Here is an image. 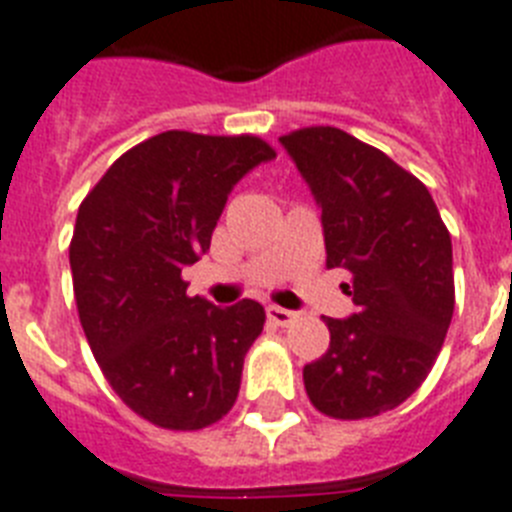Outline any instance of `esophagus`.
Returning <instances> with one entry per match:
<instances>
[{
    "label": "esophagus",
    "mask_w": 512,
    "mask_h": 512,
    "mask_svg": "<svg viewBox=\"0 0 512 512\" xmlns=\"http://www.w3.org/2000/svg\"><path fill=\"white\" fill-rule=\"evenodd\" d=\"M297 318L299 313H294V310H286V307H278V305H268V321H273L276 326H292Z\"/></svg>",
    "instance_id": "obj_1"
}]
</instances>
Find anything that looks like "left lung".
<instances>
[{"mask_svg": "<svg viewBox=\"0 0 512 512\" xmlns=\"http://www.w3.org/2000/svg\"><path fill=\"white\" fill-rule=\"evenodd\" d=\"M321 205L326 268L352 276L350 318H326L331 344L305 365L323 415L360 421L394 410L426 381L455 310L450 231L429 189L342 128L281 136Z\"/></svg>", "mask_w": 512, "mask_h": 512, "instance_id": "obj_1", "label": "left lung"}]
</instances>
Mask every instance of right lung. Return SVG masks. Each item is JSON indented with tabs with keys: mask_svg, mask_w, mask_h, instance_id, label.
Segmentation results:
<instances>
[{
	"mask_svg": "<svg viewBox=\"0 0 512 512\" xmlns=\"http://www.w3.org/2000/svg\"><path fill=\"white\" fill-rule=\"evenodd\" d=\"M273 157L252 134L165 131L120 155L78 207L70 270L83 334L112 392L160 429L213 426L239 397L263 305L189 297L181 270L210 249L239 178Z\"/></svg>",
	"mask_w": 512,
	"mask_h": 512,
	"instance_id": "1",
	"label": "right lung"
}]
</instances>
